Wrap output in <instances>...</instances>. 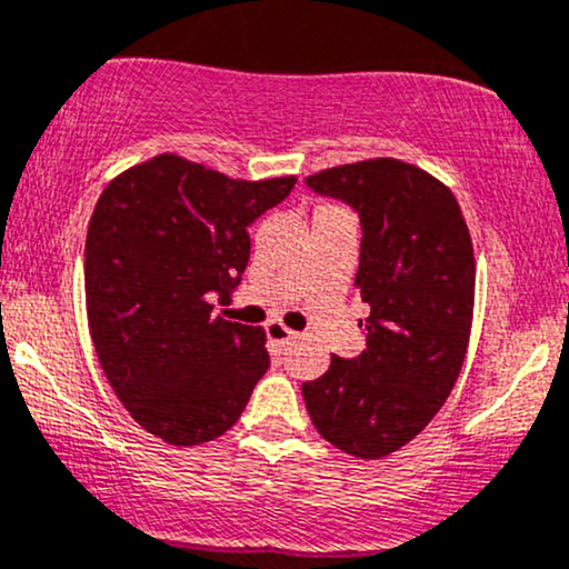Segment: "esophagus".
Masks as SVG:
<instances>
[{
  "instance_id": "34e87169",
  "label": "esophagus",
  "mask_w": 569,
  "mask_h": 569,
  "mask_svg": "<svg viewBox=\"0 0 569 569\" xmlns=\"http://www.w3.org/2000/svg\"><path fill=\"white\" fill-rule=\"evenodd\" d=\"M266 333H268V338H271L273 343H279V347H284V343L296 341V338H298L296 330H290V328H287V325H282V322H268Z\"/></svg>"
}]
</instances>
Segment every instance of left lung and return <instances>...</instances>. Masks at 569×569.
<instances>
[{"instance_id": "8db88e82", "label": "left lung", "mask_w": 569, "mask_h": 569, "mask_svg": "<svg viewBox=\"0 0 569 569\" xmlns=\"http://www.w3.org/2000/svg\"><path fill=\"white\" fill-rule=\"evenodd\" d=\"M306 184L360 212L355 287L370 306L366 352L330 357L328 373L303 385L306 411L336 449L381 459L417 438L457 385L473 328V241L455 193L398 158L333 166Z\"/></svg>"}]
</instances>
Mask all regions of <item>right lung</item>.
<instances>
[{"label": "right lung", "mask_w": 569, "mask_h": 569, "mask_svg": "<svg viewBox=\"0 0 569 569\" xmlns=\"http://www.w3.org/2000/svg\"><path fill=\"white\" fill-rule=\"evenodd\" d=\"M296 177L233 180L177 152L120 171L86 239L88 328L129 413L171 446L231 430L268 370L266 330L214 315L250 260L247 226Z\"/></svg>", "instance_id": "1"}]
</instances>
